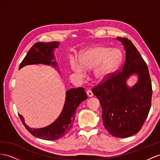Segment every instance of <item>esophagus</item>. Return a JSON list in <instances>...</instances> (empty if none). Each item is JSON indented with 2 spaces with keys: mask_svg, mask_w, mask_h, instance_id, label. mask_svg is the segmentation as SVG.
I'll use <instances>...</instances> for the list:
<instances>
[{
  "mask_svg": "<svg viewBox=\"0 0 160 160\" xmlns=\"http://www.w3.org/2000/svg\"><path fill=\"white\" fill-rule=\"evenodd\" d=\"M87 93L88 97H91L93 96V93H92V92L91 91V90H88V91H87Z\"/></svg>",
  "mask_w": 160,
  "mask_h": 160,
  "instance_id": "1",
  "label": "esophagus"
}]
</instances>
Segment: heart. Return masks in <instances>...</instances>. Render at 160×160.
<instances>
[{
  "mask_svg": "<svg viewBox=\"0 0 160 160\" xmlns=\"http://www.w3.org/2000/svg\"><path fill=\"white\" fill-rule=\"evenodd\" d=\"M120 61V52L116 49H109L103 47H92L83 51L79 55L78 62L70 61L72 70L79 74L84 71L95 69L96 79L103 80L116 70Z\"/></svg>",
  "mask_w": 160,
  "mask_h": 160,
  "instance_id": "1",
  "label": "heart"
}]
</instances>
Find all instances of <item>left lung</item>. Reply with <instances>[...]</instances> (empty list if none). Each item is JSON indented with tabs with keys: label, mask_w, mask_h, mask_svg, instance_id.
Wrapping results in <instances>:
<instances>
[{
	"label": "left lung",
	"mask_w": 160,
	"mask_h": 160,
	"mask_svg": "<svg viewBox=\"0 0 160 160\" xmlns=\"http://www.w3.org/2000/svg\"><path fill=\"white\" fill-rule=\"evenodd\" d=\"M124 45L125 61L121 70L112 73L105 80L92 88L102 108L103 125L109 133L126 138L139 132L151 105L152 86L148 67L130 40L117 37ZM132 74L139 76L133 88L126 85Z\"/></svg>",
	"instance_id": "8db88e82"
}]
</instances>
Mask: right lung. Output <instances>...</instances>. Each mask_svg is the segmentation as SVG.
Instances as JSON below:
<instances>
[{
	"instance_id": "obj_1",
	"label": "right lung",
	"mask_w": 160,
	"mask_h": 160,
	"mask_svg": "<svg viewBox=\"0 0 160 160\" xmlns=\"http://www.w3.org/2000/svg\"><path fill=\"white\" fill-rule=\"evenodd\" d=\"M59 42H37L28 51L26 56L20 63L19 69L28 65L42 63L57 66L54 59L53 51L57 48ZM87 99V95L82 87L69 89L66 92V98L62 112L57 119L48 126L42 128H32L26 124L23 118L19 114L23 126L33 136L48 141H55L63 137L72 128L77 108L83 101Z\"/></svg>"
}]
</instances>
